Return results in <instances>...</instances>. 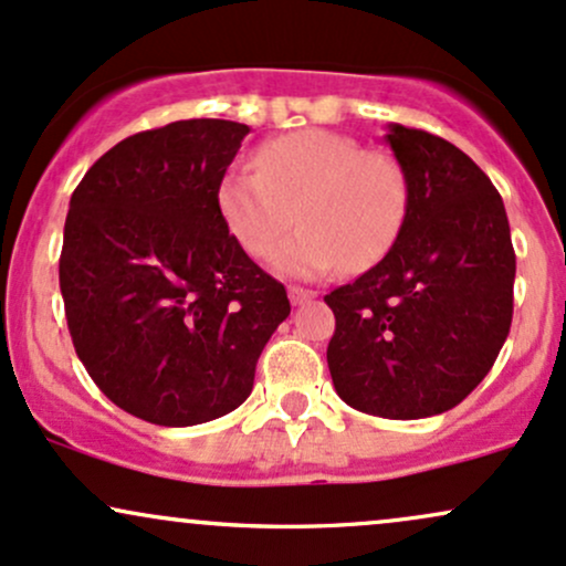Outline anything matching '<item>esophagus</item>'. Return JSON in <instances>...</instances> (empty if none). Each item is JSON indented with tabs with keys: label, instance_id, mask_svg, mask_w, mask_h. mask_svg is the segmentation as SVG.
<instances>
[{
	"label": "esophagus",
	"instance_id": "obj_1",
	"mask_svg": "<svg viewBox=\"0 0 566 566\" xmlns=\"http://www.w3.org/2000/svg\"><path fill=\"white\" fill-rule=\"evenodd\" d=\"M287 295H290L292 305H301V303H305V301H311V297H314L316 292H314V290H305V287H295V284H290Z\"/></svg>",
	"mask_w": 566,
	"mask_h": 566
}]
</instances>
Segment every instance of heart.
Here are the masks:
<instances>
[{"label": "heart", "instance_id": "1", "mask_svg": "<svg viewBox=\"0 0 566 566\" xmlns=\"http://www.w3.org/2000/svg\"><path fill=\"white\" fill-rule=\"evenodd\" d=\"M407 178L382 151H361L333 129H295L263 143L255 172L229 170L218 184V210L247 255L279 271L322 276L343 263L365 271L391 250L407 212ZM296 218H291V212Z\"/></svg>", "mask_w": 566, "mask_h": 566}]
</instances>
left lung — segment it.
<instances>
[{
  "label": "left lung",
  "instance_id": "obj_1",
  "mask_svg": "<svg viewBox=\"0 0 566 566\" xmlns=\"http://www.w3.org/2000/svg\"><path fill=\"white\" fill-rule=\"evenodd\" d=\"M407 178L399 237L378 265L329 292L327 365L359 412H447L495 365L511 329L516 252L492 180L439 135L388 125Z\"/></svg>",
  "mask_w": 566,
  "mask_h": 566
}]
</instances>
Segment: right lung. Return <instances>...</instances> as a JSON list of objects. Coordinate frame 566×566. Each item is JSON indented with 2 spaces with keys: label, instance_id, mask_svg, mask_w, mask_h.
Segmentation results:
<instances>
[{
  "label": "right lung",
  "instance_id": "obj_1",
  "mask_svg": "<svg viewBox=\"0 0 566 566\" xmlns=\"http://www.w3.org/2000/svg\"><path fill=\"white\" fill-rule=\"evenodd\" d=\"M250 127L184 119L135 133L84 172L63 229L76 356L116 407L197 426L252 391L287 290L226 229L218 184Z\"/></svg>",
  "mask_w": 566,
  "mask_h": 566
}]
</instances>
